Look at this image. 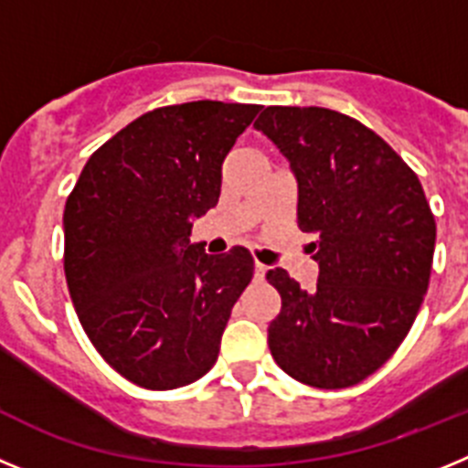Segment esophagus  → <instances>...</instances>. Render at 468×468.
I'll return each mask as SVG.
<instances>
[{
  "mask_svg": "<svg viewBox=\"0 0 468 468\" xmlns=\"http://www.w3.org/2000/svg\"><path fill=\"white\" fill-rule=\"evenodd\" d=\"M264 274H267V267H264V264H260V262H255V279L262 281Z\"/></svg>",
  "mask_w": 468,
  "mask_h": 468,
  "instance_id": "34e87169",
  "label": "esophagus"
}]
</instances>
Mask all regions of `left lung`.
<instances>
[{"mask_svg":"<svg viewBox=\"0 0 468 468\" xmlns=\"http://www.w3.org/2000/svg\"><path fill=\"white\" fill-rule=\"evenodd\" d=\"M288 159L297 227L312 234L314 291L271 270L281 312L274 361L297 382L354 387L415 324L431 276L436 222L415 173L379 135L325 107H267L253 123Z\"/></svg>","mask_w":468,"mask_h":468,"instance_id":"obj_1","label":"left lung"}]
</instances>
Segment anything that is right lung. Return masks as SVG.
<instances>
[{"label": "right lung", "instance_id": "obj_1", "mask_svg": "<svg viewBox=\"0 0 468 468\" xmlns=\"http://www.w3.org/2000/svg\"><path fill=\"white\" fill-rule=\"evenodd\" d=\"M260 105L197 101L147 112L86 161L65 204V279L80 324L119 375L177 388L218 361L231 307L253 279L234 246L189 243L222 161Z\"/></svg>", "mask_w": 468, "mask_h": 468}]
</instances>
